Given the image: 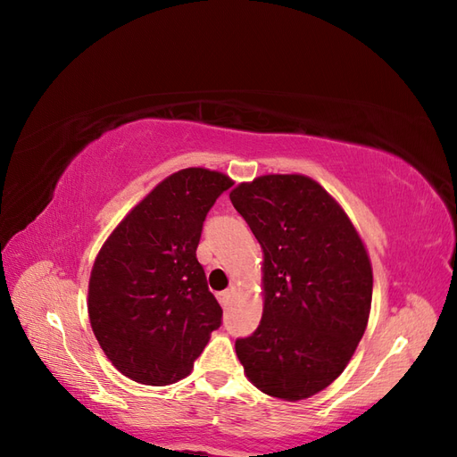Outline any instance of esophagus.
I'll use <instances>...</instances> for the list:
<instances>
[{"mask_svg": "<svg viewBox=\"0 0 457 457\" xmlns=\"http://www.w3.org/2000/svg\"><path fill=\"white\" fill-rule=\"evenodd\" d=\"M230 294H232V289H225V292H219V294H217V299H219L220 305H223V307H227V305H228Z\"/></svg>", "mask_w": 457, "mask_h": 457, "instance_id": "34e87169", "label": "esophagus"}]
</instances>
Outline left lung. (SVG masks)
Here are the masks:
<instances>
[{"label": "left lung", "instance_id": "left-lung-1", "mask_svg": "<svg viewBox=\"0 0 457 457\" xmlns=\"http://www.w3.org/2000/svg\"><path fill=\"white\" fill-rule=\"evenodd\" d=\"M230 202L262 250V316L237 341L245 378L297 403L334 383L361 343L373 272L349 215L314 179L270 173L240 183Z\"/></svg>", "mask_w": 457, "mask_h": 457}]
</instances>
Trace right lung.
Segmentation results:
<instances>
[{"instance_id": "1", "label": "right lung", "mask_w": 457, "mask_h": 457, "mask_svg": "<svg viewBox=\"0 0 457 457\" xmlns=\"http://www.w3.org/2000/svg\"><path fill=\"white\" fill-rule=\"evenodd\" d=\"M234 185L187 168L160 181L123 217L95 257L87 312L112 366L141 385L187 378L219 328L220 311L196 259L204 219Z\"/></svg>"}]
</instances>
